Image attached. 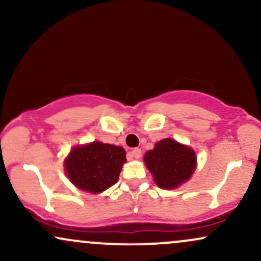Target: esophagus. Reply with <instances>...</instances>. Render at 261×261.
Returning <instances> with one entry per match:
<instances>
[{"label": "esophagus", "instance_id": "obj_1", "mask_svg": "<svg viewBox=\"0 0 261 261\" xmlns=\"http://www.w3.org/2000/svg\"><path fill=\"white\" fill-rule=\"evenodd\" d=\"M128 154H130L131 158H136V160H137V158L141 157V149L140 148H134L133 151H131Z\"/></svg>", "mask_w": 261, "mask_h": 261}]
</instances>
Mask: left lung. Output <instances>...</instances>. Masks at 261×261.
<instances>
[{
	"label": "left lung",
	"mask_w": 261,
	"mask_h": 261,
	"mask_svg": "<svg viewBox=\"0 0 261 261\" xmlns=\"http://www.w3.org/2000/svg\"><path fill=\"white\" fill-rule=\"evenodd\" d=\"M146 166L162 189H174L187 181L195 170L196 157L191 148L170 139L155 143L146 152Z\"/></svg>",
	"instance_id": "left-lung-1"
}]
</instances>
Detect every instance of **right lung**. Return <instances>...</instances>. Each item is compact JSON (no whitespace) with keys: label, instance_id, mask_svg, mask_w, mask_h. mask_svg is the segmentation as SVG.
<instances>
[{"label":"right lung","instance_id":"1","mask_svg":"<svg viewBox=\"0 0 261 261\" xmlns=\"http://www.w3.org/2000/svg\"><path fill=\"white\" fill-rule=\"evenodd\" d=\"M125 162L126 152L120 146L93 142L74 147L66 158L65 168L77 188L94 194L118 181Z\"/></svg>","mask_w":261,"mask_h":261}]
</instances>
